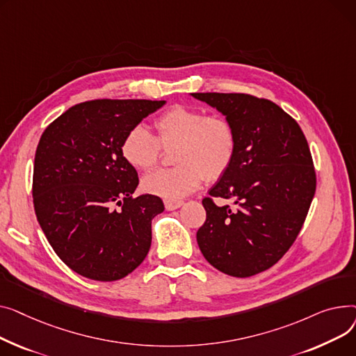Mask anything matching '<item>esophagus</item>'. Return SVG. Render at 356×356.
I'll list each match as a JSON object with an SVG mask.
<instances>
[{
	"label": "esophagus",
	"instance_id": "esophagus-1",
	"mask_svg": "<svg viewBox=\"0 0 356 356\" xmlns=\"http://www.w3.org/2000/svg\"><path fill=\"white\" fill-rule=\"evenodd\" d=\"M184 204V201H170V200H165V208L168 211H172V210H177V208H179L181 205Z\"/></svg>",
	"mask_w": 356,
	"mask_h": 356
}]
</instances>
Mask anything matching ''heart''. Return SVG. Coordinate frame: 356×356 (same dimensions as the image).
Returning <instances> with one entry per match:
<instances>
[{
	"instance_id": "obj_1",
	"label": "heart",
	"mask_w": 356,
	"mask_h": 356,
	"mask_svg": "<svg viewBox=\"0 0 356 356\" xmlns=\"http://www.w3.org/2000/svg\"><path fill=\"white\" fill-rule=\"evenodd\" d=\"M156 136L142 124L123 138L122 156L135 170L149 171L161 161L162 148L177 146L174 168L158 170L142 179L146 193L179 201L208 181L220 179L232 166L237 152V132L222 115L202 109L174 106L155 120Z\"/></svg>"
}]
</instances>
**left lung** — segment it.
<instances>
[{"label": "left lung", "instance_id": "obj_1", "mask_svg": "<svg viewBox=\"0 0 356 356\" xmlns=\"http://www.w3.org/2000/svg\"><path fill=\"white\" fill-rule=\"evenodd\" d=\"M233 122L237 152L202 200V256L222 273L250 277L276 264L295 243L316 191V174L298 122L276 103L245 93H191ZM213 197L233 199L236 209Z\"/></svg>", "mask_w": 356, "mask_h": 356}]
</instances>
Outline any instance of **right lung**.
I'll use <instances>...</instances> for the list:
<instances>
[{
  "mask_svg": "<svg viewBox=\"0 0 356 356\" xmlns=\"http://www.w3.org/2000/svg\"><path fill=\"white\" fill-rule=\"evenodd\" d=\"M165 100L97 99L51 122L34 158L37 220L61 261L99 282L128 276L145 260L159 197H132L138 172L122 156L127 134Z\"/></svg>",
  "mask_w": 356,
  "mask_h": 356,
  "instance_id": "right-lung-1",
  "label": "right lung"
}]
</instances>
